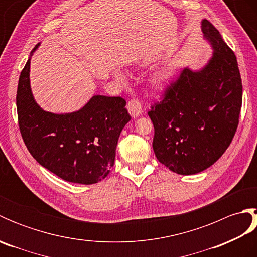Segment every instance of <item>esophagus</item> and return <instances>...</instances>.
<instances>
[{
	"instance_id": "obj_1",
	"label": "esophagus",
	"mask_w": 257,
	"mask_h": 257,
	"mask_svg": "<svg viewBox=\"0 0 257 257\" xmlns=\"http://www.w3.org/2000/svg\"><path fill=\"white\" fill-rule=\"evenodd\" d=\"M127 109L130 113V116L133 118H137L138 116H140L141 112H143V106H141V102L137 99L129 100Z\"/></svg>"
}]
</instances>
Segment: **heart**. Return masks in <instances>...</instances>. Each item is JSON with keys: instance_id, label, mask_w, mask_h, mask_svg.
<instances>
[{"instance_id": "1", "label": "heart", "mask_w": 257, "mask_h": 257, "mask_svg": "<svg viewBox=\"0 0 257 257\" xmlns=\"http://www.w3.org/2000/svg\"><path fill=\"white\" fill-rule=\"evenodd\" d=\"M117 78L120 80H123L124 76L121 73L116 74ZM174 76H176V72L172 68H165L161 69L159 72H157L154 75V78H152V83L157 87V88H165L171 81L174 79Z\"/></svg>"}]
</instances>
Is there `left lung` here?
<instances>
[{"instance_id":"8db88e82","label":"left lung","mask_w":257,"mask_h":257,"mask_svg":"<svg viewBox=\"0 0 257 257\" xmlns=\"http://www.w3.org/2000/svg\"><path fill=\"white\" fill-rule=\"evenodd\" d=\"M213 53L203 67H185L165 98L148 111L157 159L183 176L205 170L224 154L235 135L242 79L235 54L209 21L201 22Z\"/></svg>"}]
</instances>
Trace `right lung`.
Here are the masks:
<instances>
[{
	"instance_id": "add662e5",
	"label": "right lung",
	"mask_w": 257,
	"mask_h": 257,
	"mask_svg": "<svg viewBox=\"0 0 257 257\" xmlns=\"http://www.w3.org/2000/svg\"><path fill=\"white\" fill-rule=\"evenodd\" d=\"M32 51L20 76L16 107L22 138L33 158L65 181L94 184L114 163L120 133L130 116L121 97L92 96L77 111L54 113L42 109L30 85Z\"/></svg>"
}]
</instances>
